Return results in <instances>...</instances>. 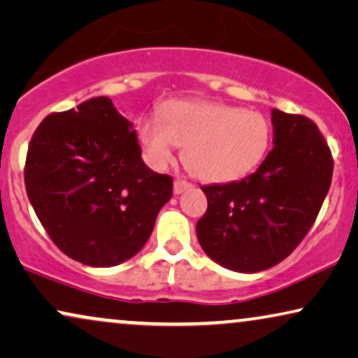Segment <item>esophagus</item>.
Segmentation results:
<instances>
[{"label":"esophagus","instance_id":"esophagus-1","mask_svg":"<svg viewBox=\"0 0 358 358\" xmlns=\"http://www.w3.org/2000/svg\"><path fill=\"white\" fill-rule=\"evenodd\" d=\"M192 188V183H188L187 180H180L176 178L175 183H173V193L175 194H182L183 192H187V189Z\"/></svg>","mask_w":358,"mask_h":358}]
</instances>
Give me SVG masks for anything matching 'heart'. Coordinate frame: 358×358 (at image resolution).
I'll list each match as a JSON object with an SVG mask.
<instances>
[{
  "label": "heart",
  "instance_id": "heart-1",
  "mask_svg": "<svg viewBox=\"0 0 358 358\" xmlns=\"http://www.w3.org/2000/svg\"><path fill=\"white\" fill-rule=\"evenodd\" d=\"M137 137L152 165L164 166L183 147V164L208 183L236 182L265 160L271 124L262 113L217 101H166L160 121L144 117Z\"/></svg>",
  "mask_w": 358,
  "mask_h": 358
}]
</instances>
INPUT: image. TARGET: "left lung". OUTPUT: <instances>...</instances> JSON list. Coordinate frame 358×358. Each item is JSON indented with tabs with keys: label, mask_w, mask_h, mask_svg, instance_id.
I'll list each match as a JSON object with an SVG mask.
<instances>
[{
	"label": "left lung",
	"mask_w": 358,
	"mask_h": 358,
	"mask_svg": "<svg viewBox=\"0 0 358 358\" xmlns=\"http://www.w3.org/2000/svg\"><path fill=\"white\" fill-rule=\"evenodd\" d=\"M273 149L241 182L201 187L196 236L209 259L257 273L287 259L308 234L332 180L331 150L311 119L271 109Z\"/></svg>",
	"instance_id": "left-lung-1"
}]
</instances>
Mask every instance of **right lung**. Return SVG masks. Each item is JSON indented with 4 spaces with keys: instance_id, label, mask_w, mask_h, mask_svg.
<instances>
[{
    "instance_id": "1",
    "label": "right lung",
    "mask_w": 358,
    "mask_h": 358,
    "mask_svg": "<svg viewBox=\"0 0 358 358\" xmlns=\"http://www.w3.org/2000/svg\"><path fill=\"white\" fill-rule=\"evenodd\" d=\"M24 182L54 244L88 266H114L134 257L173 189L171 176L144 164L132 122L106 96L41 122Z\"/></svg>"
}]
</instances>
